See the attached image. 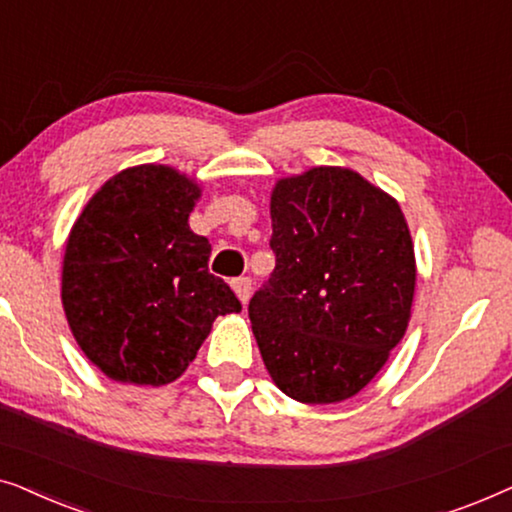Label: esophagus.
Returning a JSON list of instances; mask_svg holds the SVG:
<instances>
[{
  "mask_svg": "<svg viewBox=\"0 0 512 512\" xmlns=\"http://www.w3.org/2000/svg\"><path fill=\"white\" fill-rule=\"evenodd\" d=\"M230 286H233L235 296L242 300V303H247L249 296H251V279L249 277H237L230 282Z\"/></svg>",
  "mask_w": 512,
  "mask_h": 512,
  "instance_id": "obj_1",
  "label": "esophagus"
}]
</instances>
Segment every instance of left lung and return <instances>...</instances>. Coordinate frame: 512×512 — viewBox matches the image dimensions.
<instances>
[{"label":"left lung","instance_id":"obj_1","mask_svg":"<svg viewBox=\"0 0 512 512\" xmlns=\"http://www.w3.org/2000/svg\"><path fill=\"white\" fill-rule=\"evenodd\" d=\"M277 265L249 319L272 382L307 405L359 394L408 331L415 244L396 198L349 167L279 179Z\"/></svg>","mask_w":512,"mask_h":512}]
</instances>
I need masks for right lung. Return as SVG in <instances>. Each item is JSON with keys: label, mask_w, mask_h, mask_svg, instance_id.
Returning <instances> with one entry per match:
<instances>
[{"label": "right lung", "mask_w": 512, "mask_h": 512, "mask_svg": "<svg viewBox=\"0 0 512 512\" xmlns=\"http://www.w3.org/2000/svg\"><path fill=\"white\" fill-rule=\"evenodd\" d=\"M200 195L198 181L170 165H135L104 181L69 230L62 307L109 380L174 382L214 319L242 310L207 268L212 244L188 226Z\"/></svg>", "instance_id": "1"}]
</instances>
